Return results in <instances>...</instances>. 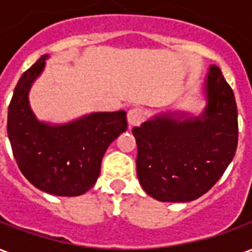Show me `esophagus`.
<instances>
[{"mask_svg":"<svg viewBox=\"0 0 252 252\" xmlns=\"http://www.w3.org/2000/svg\"><path fill=\"white\" fill-rule=\"evenodd\" d=\"M143 119H144V113L139 108H133V109L128 110V113H126V121H128V126L129 128L139 126L143 121Z\"/></svg>","mask_w":252,"mask_h":252,"instance_id":"34e87169","label":"esophagus"}]
</instances>
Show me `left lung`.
<instances>
[{
	"mask_svg": "<svg viewBox=\"0 0 252 252\" xmlns=\"http://www.w3.org/2000/svg\"><path fill=\"white\" fill-rule=\"evenodd\" d=\"M200 116L163 112L135 126L136 171L143 190L163 202H188L220 180L238 147V108L221 70L212 64Z\"/></svg>",
	"mask_w": 252,
	"mask_h": 252,
	"instance_id": "1",
	"label": "left lung"
}]
</instances>
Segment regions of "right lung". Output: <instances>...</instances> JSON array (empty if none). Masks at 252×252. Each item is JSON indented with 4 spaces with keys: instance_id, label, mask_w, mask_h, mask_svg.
I'll return each mask as SVG.
<instances>
[{
    "instance_id": "right-lung-1",
    "label": "right lung",
    "mask_w": 252,
    "mask_h": 252,
    "mask_svg": "<svg viewBox=\"0 0 252 252\" xmlns=\"http://www.w3.org/2000/svg\"><path fill=\"white\" fill-rule=\"evenodd\" d=\"M48 55L21 75L8 110V137L20 171L48 194L75 197L97 182L109 144L126 131V110L94 112L66 124L37 120L30 90Z\"/></svg>"
}]
</instances>
